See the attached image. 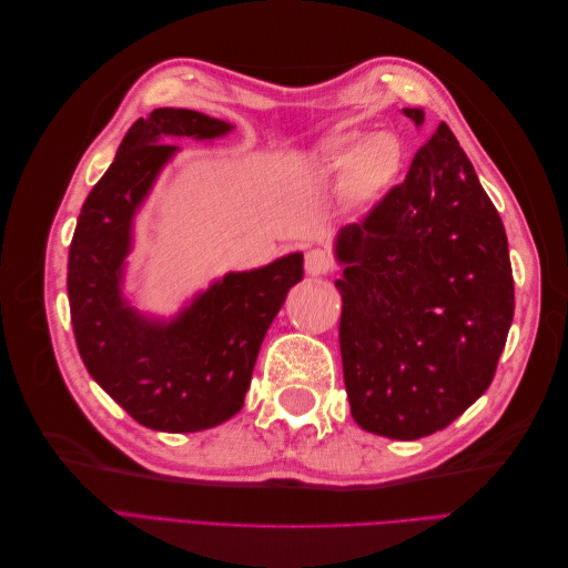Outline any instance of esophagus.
<instances>
[{
  "label": "esophagus",
  "mask_w": 568,
  "mask_h": 568,
  "mask_svg": "<svg viewBox=\"0 0 568 568\" xmlns=\"http://www.w3.org/2000/svg\"><path fill=\"white\" fill-rule=\"evenodd\" d=\"M334 270L332 255L322 248H311L305 253V272L313 274V277H322V274Z\"/></svg>",
  "instance_id": "obj_1"
}]
</instances>
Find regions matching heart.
Listing matches in <instances>:
<instances>
[{
  "mask_svg": "<svg viewBox=\"0 0 568 568\" xmlns=\"http://www.w3.org/2000/svg\"><path fill=\"white\" fill-rule=\"evenodd\" d=\"M317 151L326 168L343 170L341 192L353 205L379 201L403 170V144L390 132L334 130Z\"/></svg>",
  "mask_w": 568,
  "mask_h": 568,
  "instance_id": "heart-1",
  "label": "heart"
}]
</instances>
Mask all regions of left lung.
<instances>
[{
  "label": "left lung",
  "instance_id": "obj_1",
  "mask_svg": "<svg viewBox=\"0 0 568 568\" xmlns=\"http://www.w3.org/2000/svg\"><path fill=\"white\" fill-rule=\"evenodd\" d=\"M419 128L422 109H403ZM334 255L351 415L395 440L432 436L490 386L514 317L503 220L450 128L440 123L403 184Z\"/></svg>",
  "mask_w": 568,
  "mask_h": 568
}]
</instances>
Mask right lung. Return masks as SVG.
I'll return each instance as SVG.
<instances>
[{"label": "right lung", "mask_w": 568, "mask_h": 568, "mask_svg": "<svg viewBox=\"0 0 568 568\" xmlns=\"http://www.w3.org/2000/svg\"><path fill=\"white\" fill-rule=\"evenodd\" d=\"M232 123L189 109L140 118L84 201L68 253V301L78 351L92 379L153 432L192 434L244 407L257 351L303 280V253L227 272L173 320L136 311L123 294L134 215L178 146L165 136L217 140Z\"/></svg>", "instance_id": "add662e5"}]
</instances>
